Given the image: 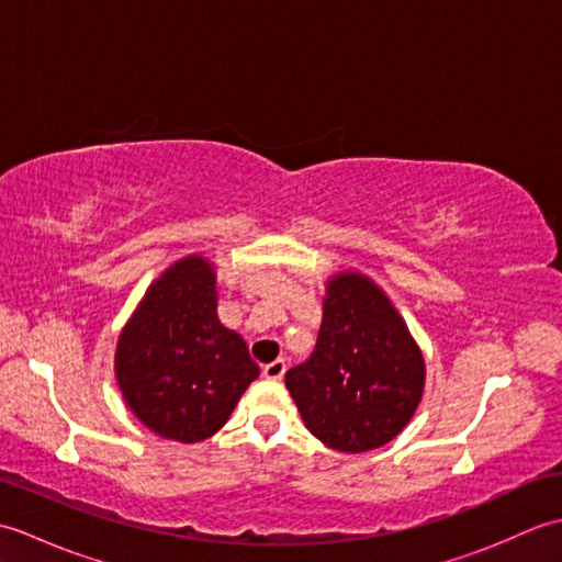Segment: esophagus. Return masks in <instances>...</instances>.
Segmentation results:
<instances>
[{"label":"esophagus","mask_w":562,"mask_h":562,"mask_svg":"<svg viewBox=\"0 0 562 562\" xmlns=\"http://www.w3.org/2000/svg\"><path fill=\"white\" fill-rule=\"evenodd\" d=\"M284 369H288V364H284V360H274V362L262 367V376L278 381V379L284 376Z\"/></svg>","instance_id":"obj_1"}]
</instances>
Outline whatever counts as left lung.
<instances>
[{
	"label": "left lung",
	"mask_w": 562,
	"mask_h": 562,
	"mask_svg": "<svg viewBox=\"0 0 562 562\" xmlns=\"http://www.w3.org/2000/svg\"><path fill=\"white\" fill-rule=\"evenodd\" d=\"M308 432L326 447L379 449L411 423L425 389V360L384 290L345 270L326 284L312 357L284 374Z\"/></svg>",
	"instance_id": "8db88e82"
}]
</instances>
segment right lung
Listing matches in <instances>:
<instances>
[{
	"label": "right lung",
	"mask_w": 562,
	"mask_h": 562,
	"mask_svg": "<svg viewBox=\"0 0 562 562\" xmlns=\"http://www.w3.org/2000/svg\"><path fill=\"white\" fill-rule=\"evenodd\" d=\"M260 369L217 316V274L202 256L176 260L149 284L115 350L127 408L164 439L193 445L229 420Z\"/></svg>",
	"instance_id": "1"
}]
</instances>
